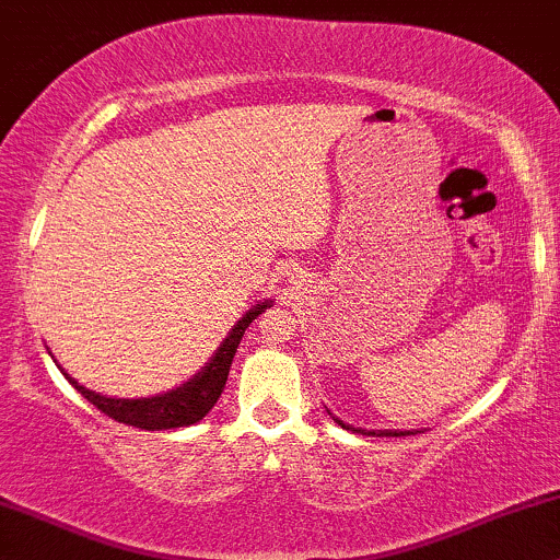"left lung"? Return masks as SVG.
Returning <instances> with one entry per match:
<instances>
[{"label":"left lung","mask_w":560,"mask_h":560,"mask_svg":"<svg viewBox=\"0 0 560 560\" xmlns=\"http://www.w3.org/2000/svg\"><path fill=\"white\" fill-rule=\"evenodd\" d=\"M329 412V410H327ZM329 416H332V412H329ZM332 420L337 425H342L345 431H355V433H363V436H410V433H420V431H399V428H382V431H365V428H353L350 423H342L340 418H335L332 416Z\"/></svg>","instance_id":"left-lung-1"}]
</instances>
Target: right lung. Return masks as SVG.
I'll return each mask as SVG.
<instances>
[{
	"mask_svg": "<svg viewBox=\"0 0 560 560\" xmlns=\"http://www.w3.org/2000/svg\"><path fill=\"white\" fill-rule=\"evenodd\" d=\"M269 306H272V301L269 299L254 303V306L248 308L236 324H233V329L228 332L225 340L220 342V348L212 353L210 361H207L195 376L186 378L184 384H178L174 389L163 392V395H155V397H140V399L106 397L101 395V392H93L88 389V386L78 384L59 363L57 365L61 374H65L67 382L72 384L90 405H95L101 412H106L108 418L119 420V423L144 428V431L184 428V425L199 423V420L215 407L220 392H223V386L228 382V371H231L233 355H236L241 337H244L248 324L257 319V316Z\"/></svg>",
	"mask_w": 560,
	"mask_h": 560,
	"instance_id": "1",
	"label": "right lung"
}]
</instances>
